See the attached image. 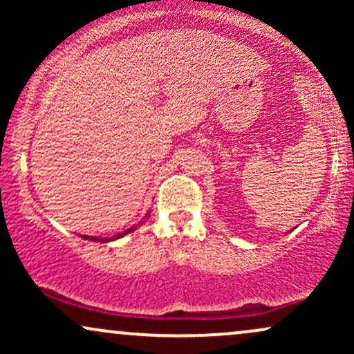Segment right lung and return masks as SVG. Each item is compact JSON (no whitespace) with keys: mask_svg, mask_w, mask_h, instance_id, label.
<instances>
[{"mask_svg":"<svg viewBox=\"0 0 354 354\" xmlns=\"http://www.w3.org/2000/svg\"><path fill=\"white\" fill-rule=\"evenodd\" d=\"M146 216H148V214H146ZM135 230H136V226H131V228H129V230H126V231H123V233H120V234H118V236H115V238H96V236H83V238H84V239H91V241H101V243H108V241H113V239H118V238L124 236V234L131 233V231H135Z\"/></svg>","mask_w":354,"mask_h":354,"instance_id":"1","label":"right lung"}]
</instances>
